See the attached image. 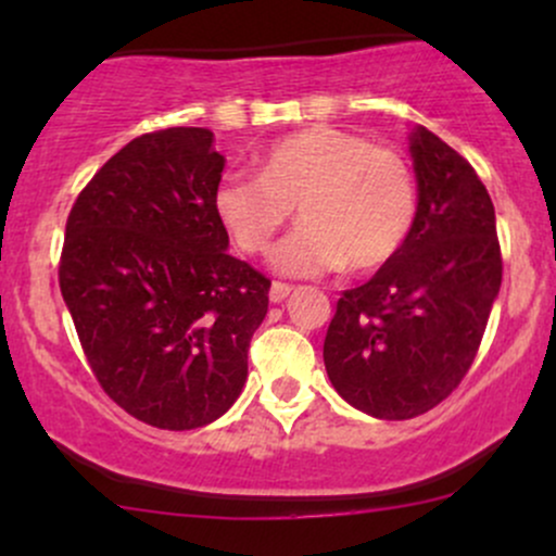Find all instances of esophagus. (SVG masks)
<instances>
[{
  "mask_svg": "<svg viewBox=\"0 0 556 556\" xmlns=\"http://www.w3.org/2000/svg\"><path fill=\"white\" fill-rule=\"evenodd\" d=\"M290 292H292V287L287 282H274L271 290H269V300H271V303H282V300L290 295Z\"/></svg>",
  "mask_w": 556,
  "mask_h": 556,
  "instance_id": "1",
  "label": "esophagus"
}]
</instances>
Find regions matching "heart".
<instances>
[{"label":"heart","instance_id":"heart-1","mask_svg":"<svg viewBox=\"0 0 556 556\" xmlns=\"http://www.w3.org/2000/svg\"><path fill=\"white\" fill-rule=\"evenodd\" d=\"M298 206L300 225L274 251L277 271L316 277L374 271L397 256L416 219V182L394 149L329 125L305 127L266 149L261 177L225 175L214 212L248 256L269 251Z\"/></svg>","mask_w":556,"mask_h":556}]
</instances>
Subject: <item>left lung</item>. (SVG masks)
I'll return each instance as SVG.
<instances>
[{"mask_svg":"<svg viewBox=\"0 0 556 556\" xmlns=\"http://www.w3.org/2000/svg\"><path fill=\"white\" fill-rule=\"evenodd\" d=\"M418 212L397 256L337 300L324 366L358 410L407 420L473 366L500 295L494 203L476 169L426 127L410 136Z\"/></svg>","mask_w":556,"mask_h":556,"instance_id":"left-lung-1","label":"left lung"}]
</instances>
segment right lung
I'll return each instance as SVG.
<instances>
[{
	"label": "right lung",
	"mask_w": 556,
	"mask_h": 556,
	"mask_svg": "<svg viewBox=\"0 0 556 556\" xmlns=\"http://www.w3.org/2000/svg\"><path fill=\"white\" fill-rule=\"evenodd\" d=\"M225 156L206 127L132 138L80 190L60 290L110 397L156 429L188 431L232 407L271 279L229 256L214 212Z\"/></svg>",
	"instance_id": "right-lung-1"
}]
</instances>
